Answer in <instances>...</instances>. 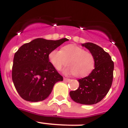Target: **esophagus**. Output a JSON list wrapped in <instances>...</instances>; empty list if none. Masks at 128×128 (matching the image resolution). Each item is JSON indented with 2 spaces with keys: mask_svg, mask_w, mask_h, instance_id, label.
<instances>
[{
  "mask_svg": "<svg viewBox=\"0 0 128 128\" xmlns=\"http://www.w3.org/2000/svg\"><path fill=\"white\" fill-rule=\"evenodd\" d=\"M63 80H64V81H65V82H69V81L70 80V79L67 78H63Z\"/></svg>",
  "mask_w": 128,
  "mask_h": 128,
  "instance_id": "obj_1",
  "label": "esophagus"
}]
</instances>
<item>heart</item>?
Returning a JSON list of instances; mask_svg holds the SVG:
<instances>
[{"mask_svg":"<svg viewBox=\"0 0 128 128\" xmlns=\"http://www.w3.org/2000/svg\"><path fill=\"white\" fill-rule=\"evenodd\" d=\"M49 60L56 70H60L66 65L64 69L66 74H74L77 77L86 76L92 71L95 66L94 58L91 53L74 44H68L61 50H54L49 54Z\"/></svg>","mask_w":128,"mask_h":128,"instance_id":"heart-1","label":"heart"}]
</instances>
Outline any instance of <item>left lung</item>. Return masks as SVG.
I'll use <instances>...</instances> for the list:
<instances>
[{
    "mask_svg": "<svg viewBox=\"0 0 128 128\" xmlns=\"http://www.w3.org/2000/svg\"><path fill=\"white\" fill-rule=\"evenodd\" d=\"M92 54L95 68L89 75L78 80L79 87L70 91L74 101L83 104H94L103 100L108 92L113 80L114 62L108 53L100 46L92 42L82 44Z\"/></svg>",
    "mask_w": 128,
    "mask_h": 128,
    "instance_id": "8db88e82",
    "label": "left lung"
}]
</instances>
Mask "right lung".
<instances>
[{
    "mask_svg": "<svg viewBox=\"0 0 128 128\" xmlns=\"http://www.w3.org/2000/svg\"><path fill=\"white\" fill-rule=\"evenodd\" d=\"M68 40L36 38L24 44L15 53L12 77L22 98L30 102L46 100L63 76L49 62V54Z\"/></svg>",
    "mask_w": 128,
    "mask_h": 128,
    "instance_id": "right-lung-1",
    "label": "right lung"
}]
</instances>
